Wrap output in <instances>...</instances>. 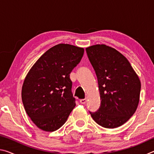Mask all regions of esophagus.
Listing matches in <instances>:
<instances>
[{"label":"esophagus","mask_w":154,"mask_h":154,"mask_svg":"<svg viewBox=\"0 0 154 154\" xmlns=\"http://www.w3.org/2000/svg\"><path fill=\"white\" fill-rule=\"evenodd\" d=\"M86 102H87V98H84V99H81V100H80V103L82 104H85V103H86Z\"/></svg>","instance_id":"34e87169"}]
</instances>
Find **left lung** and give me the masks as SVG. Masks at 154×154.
<instances>
[{
	"label": "left lung",
	"mask_w": 154,
	"mask_h": 154,
	"mask_svg": "<svg viewBox=\"0 0 154 154\" xmlns=\"http://www.w3.org/2000/svg\"><path fill=\"white\" fill-rule=\"evenodd\" d=\"M98 79L100 106L91 116L106 128L122 126L133 116L139 105L140 82L129 61L116 49L94 45L86 49Z\"/></svg>",
	"instance_id": "8db88e82"
}]
</instances>
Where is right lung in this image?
Here are the masks:
<instances>
[{"label": "right lung", "instance_id": "add662e5", "mask_svg": "<svg viewBox=\"0 0 154 154\" xmlns=\"http://www.w3.org/2000/svg\"><path fill=\"white\" fill-rule=\"evenodd\" d=\"M83 53L82 48L58 44L45 52L28 72L22 88V103L38 128L59 129L76 105L70 73Z\"/></svg>", "mask_w": 154, "mask_h": 154}]
</instances>
